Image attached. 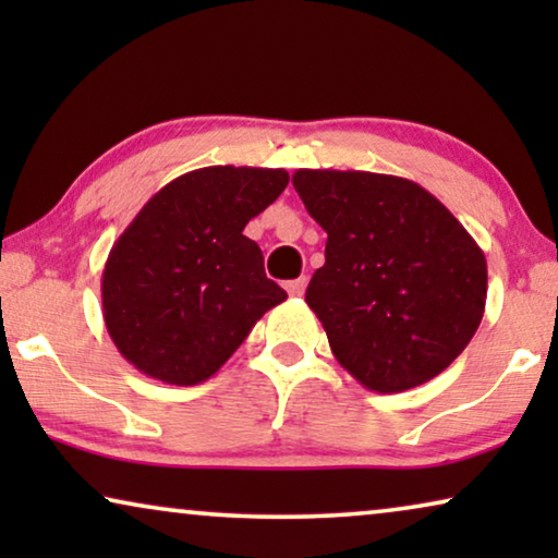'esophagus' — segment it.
<instances>
[{"instance_id": "1", "label": "esophagus", "mask_w": 558, "mask_h": 558, "mask_svg": "<svg viewBox=\"0 0 558 558\" xmlns=\"http://www.w3.org/2000/svg\"><path fill=\"white\" fill-rule=\"evenodd\" d=\"M304 289H307V277H300V279L287 281V292L292 294V296H302Z\"/></svg>"}]
</instances>
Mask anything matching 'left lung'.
Masks as SVG:
<instances>
[{
  "label": "left lung",
  "mask_w": 558,
  "mask_h": 558,
  "mask_svg": "<svg viewBox=\"0 0 558 558\" xmlns=\"http://www.w3.org/2000/svg\"><path fill=\"white\" fill-rule=\"evenodd\" d=\"M292 185L327 233L310 310L357 384L399 393L439 376L477 332L487 262L416 182L361 170H296Z\"/></svg>",
  "instance_id": "8db88e82"
}]
</instances>
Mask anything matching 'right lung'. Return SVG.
Returning <instances> with one entry per match:
<instances>
[{
	"label": "right lung",
	"instance_id": "1",
	"mask_svg": "<svg viewBox=\"0 0 558 558\" xmlns=\"http://www.w3.org/2000/svg\"><path fill=\"white\" fill-rule=\"evenodd\" d=\"M287 170L216 165L155 193L104 266V323L144 376L195 386L218 373L264 312L287 300L266 279L251 218L284 193Z\"/></svg>",
	"mask_w": 558,
	"mask_h": 558
}]
</instances>
